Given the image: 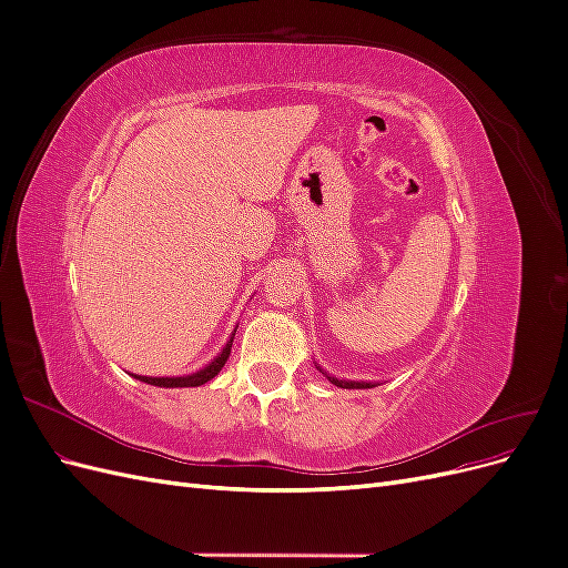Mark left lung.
<instances>
[{
  "label": "left lung",
  "instance_id": "1",
  "mask_svg": "<svg viewBox=\"0 0 568 568\" xmlns=\"http://www.w3.org/2000/svg\"><path fill=\"white\" fill-rule=\"evenodd\" d=\"M326 379H329L334 386H338V388H372L374 384L372 382H346V379H336V376H332V374H326L324 369H320Z\"/></svg>",
  "mask_w": 568,
  "mask_h": 568
}]
</instances>
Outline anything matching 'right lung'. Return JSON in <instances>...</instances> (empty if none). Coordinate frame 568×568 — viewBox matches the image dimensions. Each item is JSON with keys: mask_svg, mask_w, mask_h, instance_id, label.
I'll return each instance as SVG.
<instances>
[{"mask_svg": "<svg viewBox=\"0 0 568 568\" xmlns=\"http://www.w3.org/2000/svg\"><path fill=\"white\" fill-rule=\"evenodd\" d=\"M236 334V332H234ZM234 334L230 336L227 346L220 351V355L213 359V363L205 365L203 369L194 372V374H184V376H140L134 374V379H140L144 384H151V386H161V388H186V386H201L205 382H211L213 376H217V372L225 367L227 357L232 353V341H234Z\"/></svg>", "mask_w": 568, "mask_h": 568, "instance_id": "1", "label": "right lung"}]
</instances>
